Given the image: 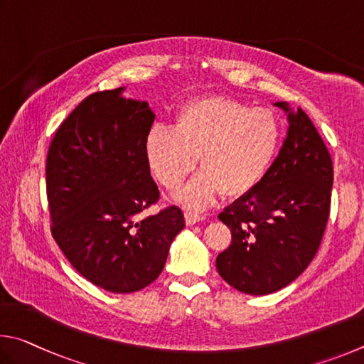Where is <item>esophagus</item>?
Here are the masks:
<instances>
[{
	"label": "esophagus",
	"instance_id": "34e87169",
	"mask_svg": "<svg viewBox=\"0 0 364 364\" xmlns=\"http://www.w3.org/2000/svg\"><path fill=\"white\" fill-rule=\"evenodd\" d=\"M201 220H205V215L193 213V211H186V224L187 225H195L196 222H201Z\"/></svg>",
	"mask_w": 364,
	"mask_h": 364
}]
</instances>
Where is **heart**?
<instances>
[{"label": "heart", "instance_id": "b5f03b06", "mask_svg": "<svg viewBox=\"0 0 364 364\" xmlns=\"http://www.w3.org/2000/svg\"><path fill=\"white\" fill-rule=\"evenodd\" d=\"M279 137L270 108L213 95L181 107L172 127L153 126L145 156L151 174L168 190L181 186L198 156L201 172L178 200L201 208L220 193L240 198L256 188L277 156Z\"/></svg>", "mask_w": 364, "mask_h": 364}]
</instances>
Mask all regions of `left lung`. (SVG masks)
<instances>
[{"instance_id": "obj_1", "label": "left lung", "mask_w": 364, "mask_h": 364, "mask_svg": "<svg viewBox=\"0 0 364 364\" xmlns=\"http://www.w3.org/2000/svg\"><path fill=\"white\" fill-rule=\"evenodd\" d=\"M289 129L262 182L219 214L232 245L215 259L219 275L235 289L265 296L307 269L320 247L331 209L333 159L302 108L286 102Z\"/></svg>"}]
</instances>
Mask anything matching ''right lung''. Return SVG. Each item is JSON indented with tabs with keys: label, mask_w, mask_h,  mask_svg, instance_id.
I'll list each match as a JSON object with an SVG mask.
<instances>
[{
	"label": "right lung",
	"mask_w": 364,
	"mask_h": 364,
	"mask_svg": "<svg viewBox=\"0 0 364 364\" xmlns=\"http://www.w3.org/2000/svg\"><path fill=\"white\" fill-rule=\"evenodd\" d=\"M124 87L80 102L49 145L46 192L50 232L76 272L110 292H136L163 272L169 246L186 227L181 208L145 209L159 190L145 156L155 119Z\"/></svg>",
	"instance_id": "right-lung-1"
}]
</instances>
